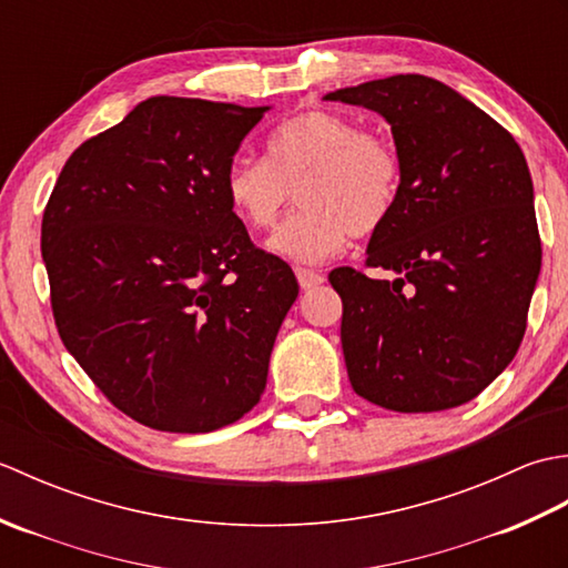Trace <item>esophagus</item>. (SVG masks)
<instances>
[{"instance_id":"obj_1","label":"esophagus","mask_w":568,"mask_h":568,"mask_svg":"<svg viewBox=\"0 0 568 568\" xmlns=\"http://www.w3.org/2000/svg\"><path fill=\"white\" fill-rule=\"evenodd\" d=\"M295 275H297V283L303 291H312V287L324 283V275L317 271H310V268H295Z\"/></svg>"}]
</instances>
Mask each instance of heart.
Wrapping results in <instances>:
<instances>
[{
  "label": "heart",
  "mask_w": 568,
  "mask_h": 568,
  "mask_svg": "<svg viewBox=\"0 0 568 568\" xmlns=\"http://www.w3.org/2000/svg\"><path fill=\"white\" fill-rule=\"evenodd\" d=\"M268 159H236L224 178L239 222L268 232L297 192L303 212L271 236L268 248L315 265L342 253L348 236H366L393 214L403 183L393 143L342 114L310 110L275 126Z\"/></svg>",
  "instance_id": "heart-1"
}]
</instances>
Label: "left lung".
Instances as JSON below:
<instances>
[{
  "mask_svg": "<svg viewBox=\"0 0 568 568\" xmlns=\"http://www.w3.org/2000/svg\"><path fill=\"white\" fill-rule=\"evenodd\" d=\"M390 124L403 183L371 234L373 281L334 268L352 388L395 413H439L488 388L525 336L541 241L523 149L449 84L393 75L324 94Z\"/></svg>",
  "mask_w": 568,
  "mask_h": 568,
  "instance_id": "left-lung-1",
  "label": "left lung"
}]
</instances>
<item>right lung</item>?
Segmentation results:
<instances>
[{"label": "right lung", "mask_w": 568, "mask_h": 568, "mask_svg": "<svg viewBox=\"0 0 568 568\" xmlns=\"http://www.w3.org/2000/svg\"><path fill=\"white\" fill-rule=\"evenodd\" d=\"M268 110L149 98L70 155L45 204L60 339L151 429L214 432L263 395L300 285L251 244L224 178Z\"/></svg>", "instance_id": "add662e5"}]
</instances>
